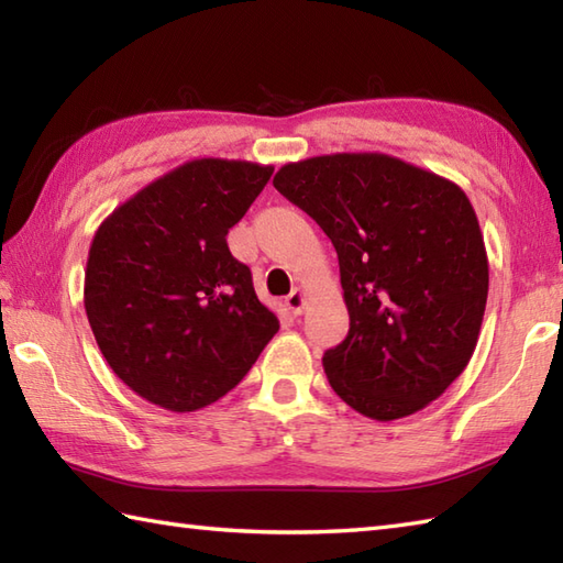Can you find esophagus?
Masks as SVG:
<instances>
[{"instance_id":"1","label":"esophagus","mask_w":563,"mask_h":563,"mask_svg":"<svg viewBox=\"0 0 563 563\" xmlns=\"http://www.w3.org/2000/svg\"><path fill=\"white\" fill-rule=\"evenodd\" d=\"M285 307L290 309V314L300 317V314L305 312V307H307V295H305V290H302V288H295L288 297H285Z\"/></svg>"}]
</instances>
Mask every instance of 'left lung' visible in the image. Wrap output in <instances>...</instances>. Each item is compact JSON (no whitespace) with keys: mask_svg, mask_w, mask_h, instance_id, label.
<instances>
[{"mask_svg":"<svg viewBox=\"0 0 563 563\" xmlns=\"http://www.w3.org/2000/svg\"><path fill=\"white\" fill-rule=\"evenodd\" d=\"M273 186L339 254L349 336L324 353L339 397L373 421L435 401L479 341L488 258L464 190L382 152L290 162Z\"/></svg>","mask_w":563,"mask_h":563,"instance_id":"1","label":"left lung"}]
</instances>
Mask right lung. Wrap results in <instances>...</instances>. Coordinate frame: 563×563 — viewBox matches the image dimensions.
I'll return each instance as SVG.
<instances>
[{"label":"right lung","mask_w":563,"mask_h":563,"mask_svg":"<svg viewBox=\"0 0 563 563\" xmlns=\"http://www.w3.org/2000/svg\"><path fill=\"white\" fill-rule=\"evenodd\" d=\"M271 164L202 157L154 178L91 239L84 309L137 397L188 413L234 389L280 321L227 246Z\"/></svg>","instance_id":"1"}]
</instances>
